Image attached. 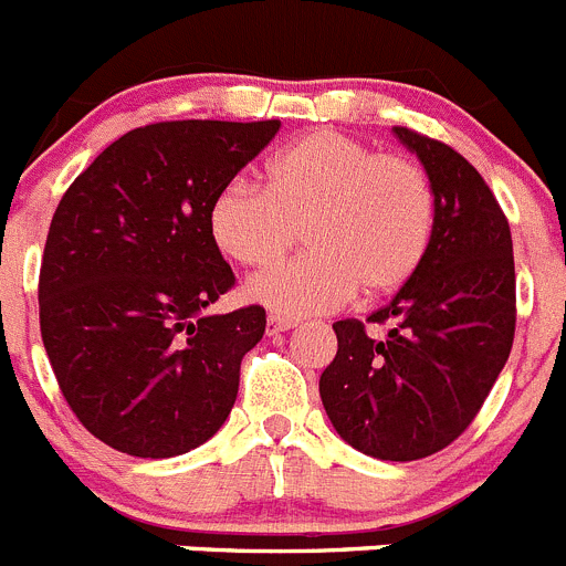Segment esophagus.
<instances>
[{
    "label": "esophagus",
    "instance_id": "esophagus-1",
    "mask_svg": "<svg viewBox=\"0 0 566 566\" xmlns=\"http://www.w3.org/2000/svg\"><path fill=\"white\" fill-rule=\"evenodd\" d=\"M297 328V319L286 317H269V334H283V331Z\"/></svg>",
    "mask_w": 566,
    "mask_h": 566
}]
</instances>
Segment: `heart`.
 <instances>
[{
    "instance_id": "b5f03b06",
    "label": "heart",
    "mask_w": 566,
    "mask_h": 566,
    "mask_svg": "<svg viewBox=\"0 0 566 566\" xmlns=\"http://www.w3.org/2000/svg\"><path fill=\"white\" fill-rule=\"evenodd\" d=\"M263 176L266 188L227 181L212 196L207 230L241 266H269L303 230L308 252L247 283V297L277 317L328 314L359 286L396 292L427 258L434 188L415 159L311 132L272 154Z\"/></svg>"
}]
</instances>
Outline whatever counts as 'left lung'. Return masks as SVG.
I'll use <instances>...</instances> for the list:
<instances>
[{"label":"left lung","mask_w":566,"mask_h":566,"mask_svg":"<svg viewBox=\"0 0 566 566\" xmlns=\"http://www.w3.org/2000/svg\"><path fill=\"white\" fill-rule=\"evenodd\" d=\"M434 188L427 258L396 297L339 319L319 396L345 443L378 460H421L458 440L505 367L516 328V274L505 212L474 165L446 143L392 128Z\"/></svg>","instance_id":"obj_1"}]
</instances>
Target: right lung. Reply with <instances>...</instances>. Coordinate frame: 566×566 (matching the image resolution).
I'll list each match as a JSON object with an SVG mask.
<instances>
[{
    "mask_svg": "<svg viewBox=\"0 0 566 566\" xmlns=\"http://www.w3.org/2000/svg\"><path fill=\"white\" fill-rule=\"evenodd\" d=\"M280 120H174L114 139L61 199L39 274L41 339L77 421L134 458L185 454L227 421L261 305L207 314L235 286L207 230L212 196Z\"/></svg>",
    "mask_w": 566,
    "mask_h": 566,
    "instance_id": "right-lung-1",
    "label": "right lung"
}]
</instances>
